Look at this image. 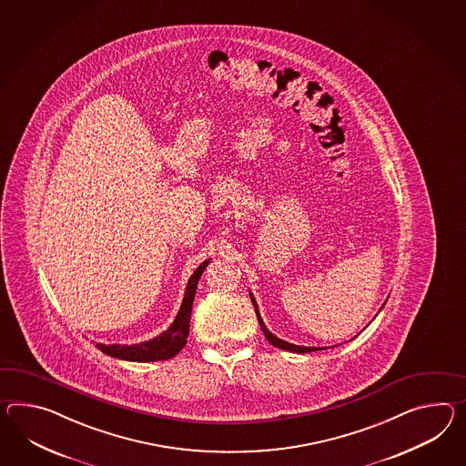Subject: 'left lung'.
Masks as SVG:
<instances>
[{
  "instance_id": "obj_1",
  "label": "left lung",
  "mask_w": 466,
  "mask_h": 466,
  "mask_svg": "<svg viewBox=\"0 0 466 466\" xmlns=\"http://www.w3.org/2000/svg\"><path fill=\"white\" fill-rule=\"evenodd\" d=\"M250 295V301H252V305H254V309H256V315H258V319H259V325H261L262 333L266 335V339L268 341L274 345V347H278V349H283V350H289V352L295 353H308V352H315V350H321V349H317V347H299V345H293V343H289V341L281 340V339H278V337H274L273 333L269 331V329H266V325H264V321H262L261 315H259V309H258V303H256V299H254V296L252 293Z\"/></svg>"
}]
</instances>
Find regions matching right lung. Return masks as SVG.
Here are the masks:
<instances>
[{
  "instance_id": "right-lung-1",
  "label": "right lung",
  "mask_w": 466,
  "mask_h": 466,
  "mask_svg": "<svg viewBox=\"0 0 466 466\" xmlns=\"http://www.w3.org/2000/svg\"><path fill=\"white\" fill-rule=\"evenodd\" d=\"M210 259L202 262L195 271H193L188 284H187V291L183 296L182 307L178 309V315L173 319L170 329L163 331L158 337L151 339L148 341H141L137 345H104V343H96V347L116 359L121 360H129V362H157V360H168L171 357H175L177 353L182 350L188 339V331H190V313H192L193 298L197 291V284L200 276L205 271V268L208 266Z\"/></svg>"
}]
</instances>
